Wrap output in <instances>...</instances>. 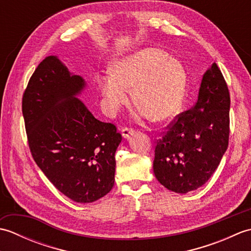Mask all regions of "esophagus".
I'll return each instance as SVG.
<instances>
[{
  "label": "esophagus",
  "instance_id": "esophagus-1",
  "mask_svg": "<svg viewBox=\"0 0 251 251\" xmlns=\"http://www.w3.org/2000/svg\"><path fill=\"white\" fill-rule=\"evenodd\" d=\"M135 130L132 128H123L122 129V136L124 139H129L130 136H134L135 135Z\"/></svg>",
  "mask_w": 251,
  "mask_h": 251
}]
</instances>
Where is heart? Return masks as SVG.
<instances>
[{
    "label": "heart",
    "mask_w": 251,
    "mask_h": 251,
    "mask_svg": "<svg viewBox=\"0 0 251 251\" xmlns=\"http://www.w3.org/2000/svg\"><path fill=\"white\" fill-rule=\"evenodd\" d=\"M97 83L108 113L128 103L132 89L138 116L165 122L182 108L188 75L181 61L166 51L145 47L115 60L112 71L98 74Z\"/></svg>",
    "instance_id": "heart-1"
}]
</instances>
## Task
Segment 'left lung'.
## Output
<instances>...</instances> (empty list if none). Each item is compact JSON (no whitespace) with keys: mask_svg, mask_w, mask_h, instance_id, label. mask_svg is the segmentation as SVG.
I'll return each mask as SVG.
<instances>
[{"mask_svg":"<svg viewBox=\"0 0 251 251\" xmlns=\"http://www.w3.org/2000/svg\"><path fill=\"white\" fill-rule=\"evenodd\" d=\"M230 102L214 62L202 75L195 105L178 116L156 145L153 170L165 188L185 194L209 180L227 149Z\"/></svg>","mask_w":251,"mask_h":251,"instance_id":"left-lung-1","label":"left lung"}]
</instances>
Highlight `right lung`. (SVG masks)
<instances>
[{"label":"right lung","instance_id":"obj_1","mask_svg":"<svg viewBox=\"0 0 251 251\" xmlns=\"http://www.w3.org/2000/svg\"><path fill=\"white\" fill-rule=\"evenodd\" d=\"M86 88L81 75L56 56L32 74L23 98L29 148L50 182L76 202H93L114 185L116 127L92 114L77 97Z\"/></svg>","mask_w":251,"mask_h":251}]
</instances>
